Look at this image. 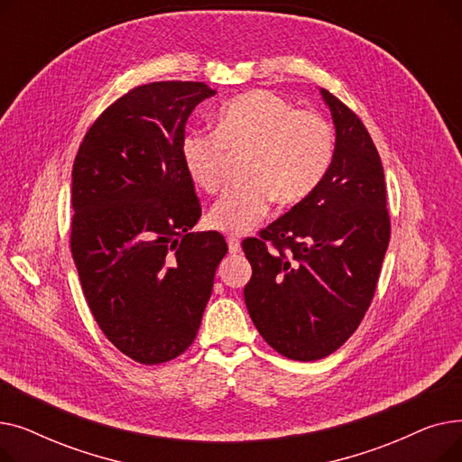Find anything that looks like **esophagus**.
I'll list each match as a JSON object with an SVG mask.
<instances>
[{
  "instance_id": "obj_1",
  "label": "esophagus",
  "mask_w": 462,
  "mask_h": 462,
  "mask_svg": "<svg viewBox=\"0 0 462 462\" xmlns=\"http://www.w3.org/2000/svg\"><path fill=\"white\" fill-rule=\"evenodd\" d=\"M226 241H228V251H230L232 254H237V253L241 251V244H239V239H237V237L230 236Z\"/></svg>"
}]
</instances>
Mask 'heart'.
I'll list each match as a JSON object with an SVG mask.
<instances>
[{
	"mask_svg": "<svg viewBox=\"0 0 462 462\" xmlns=\"http://www.w3.org/2000/svg\"><path fill=\"white\" fill-rule=\"evenodd\" d=\"M247 152L244 181L228 189L209 211V225L226 234H247L268 215L273 199L282 206L303 202L326 178L335 155L329 121L298 110L282 95L253 89L217 112L215 133L190 131L181 140L189 176L208 192L225 185L228 156Z\"/></svg>",
	"mask_w": 462,
	"mask_h": 462,
	"instance_id": "obj_1",
	"label": "heart"
}]
</instances>
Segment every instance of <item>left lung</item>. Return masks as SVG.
I'll return each instance as SVG.
<instances>
[{
	"mask_svg": "<svg viewBox=\"0 0 462 462\" xmlns=\"http://www.w3.org/2000/svg\"><path fill=\"white\" fill-rule=\"evenodd\" d=\"M335 124L326 178L258 237L244 241V296L273 350L317 361L341 348L373 301L392 234L383 168L363 121L322 89Z\"/></svg>",
	"mask_w": 462,
	"mask_h": 462,
	"instance_id": "8db88e82",
	"label": "left lung"
}]
</instances>
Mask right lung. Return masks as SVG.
Listing matches in <instances>:
<instances>
[{
    "label": "right lung",
    "mask_w": 462,
    "mask_h": 462,
    "mask_svg": "<svg viewBox=\"0 0 462 462\" xmlns=\"http://www.w3.org/2000/svg\"><path fill=\"white\" fill-rule=\"evenodd\" d=\"M215 89L152 82L114 101L72 164L70 253L108 341L142 365L194 341L228 251L218 232H189L202 215L181 159L187 119Z\"/></svg>",
    "instance_id": "obj_1"
}]
</instances>
